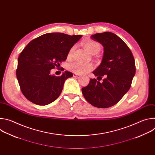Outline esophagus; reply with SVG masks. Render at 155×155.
Returning a JSON list of instances; mask_svg holds the SVG:
<instances>
[{
  "instance_id": "34e87169",
  "label": "esophagus",
  "mask_w": 155,
  "mask_h": 155,
  "mask_svg": "<svg viewBox=\"0 0 155 155\" xmlns=\"http://www.w3.org/2000/svg\"><path fill=\"white\" fill-rule=\"evenodd\" d=\"M73 76H74V77H77L79 76V75H78V74H75V73H74V74H73Z\"/></svg>"
}]
</instances>
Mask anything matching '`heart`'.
I'll use <instances>...</instances> for the list:
<instances>
[{"label": "heart", "mask_w": 155, "mask_h": 155, "mask_svg": "<svg viewBox=\"0 0 155 155\" xmlns=\"http://www.w3.org/2000/svg\"><path fill=\"white\" fill-rule=\"evenodd\" d=\"M83 45L84 47V48L87 51L89 52L91 54H97L101 49V44L94 41L92 39H88L86 40L84 43ZM75 47L73 46L69 50L68 53V57H71L73 52L75 50ZM93 68V65L91 64L88 63H83L80 62H74L71 64H70L68 66V69L75 73V74H84L88 71L92 70Z\"/></svg>", "instance_id": "b5f03b06"}]
</instances>
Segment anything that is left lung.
Instances as JSON below:
<instances>
[{
    "instance_id": "left-lung-1",
    "label": "left lung",
    "mask_w": 155,
    "mask_h": 155,
    "mask_svg": "<svg viewBox=\"0 0 155 155\" xmlns=\"http://www.w3.org/2000/svg\"><path fill=\"white\" fill-rule=\"evenodd\" d=\"M91 38L102 44L104 53L101 64L93 72L99 81L91 78L81 91L90 104L105 108L117 104L130 89L136 74L135 61L129 48L116 34L97 33Z\"/></svg>"
}]
</instances>
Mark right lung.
<instances>
[{
    "mask_svg": "<svg viewBox=\"0 0 155 155\" xmlns=\"http://www.w3.org/2000/svg\"><path fill=\"white\" fill-rule=\"evenodd\" d=\"M81 37V35L48 33L28 44L18 57L16 69L21 91L28 100L45 105L59 96L65 80L73 74L65 71L57 77L51 75L50 70L66 60L70 49Z\"/></svg>",
    "mask_w": 155,
    "mask_h": 155,
    "instance_id": "obj_1",
    "label": "right lung"
}]
</instances>
